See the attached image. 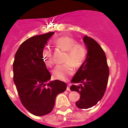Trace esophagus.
<instances>
[{
	"label": "esophagus",
	"instance_id": "esophagus-1",
	"mask_svg": "<svg viewBox=\"0 0 128 128\" xmlns=\"http://www.w3.org/2000/svg\"><path fill=\"white\" fill-rule=\"evenodd\" d=\"M66 90L67 91H70V84H68V87L66 88Z\"/></svg>",
	"mask_w": 128,
	"mask_h": 128
}]
</instances>
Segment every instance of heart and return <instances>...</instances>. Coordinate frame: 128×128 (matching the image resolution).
<instances>
[{"label": "heart", "mask_w": 128, "mask_h": 128, "mask_svg": "<svg viewBox=\"0 0 128 128\" xmlns=\"http://www.w3.org/2000/svg\"><path fill=\"white\" fill-rule=\"evenodd\" d=\"M57 48L66 51L64 64L58 65L52 71L55 78L60 80H66L74 73V67L78 68L85 61L88 55V49L84 44L78 43L76 40L70 36L59 37L53 42ZM43 59L48 68H52L54 65L52 51L48 47L44 48L42 52Z\"/></svg>", "instance_id": "heart-1"}]
</instances>
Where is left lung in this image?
I'll return each mask as SVG.
<instances>
[{
	"instance_id": "8db88e82",
	"label": "left lung",
	"mask_w": 128,
	"mask_h": 128,
	"mask_svg": "<svg viewBox=\"0 0 128 128\" xmlns=\"http://www.w3.org/2000/svg\"><path fill=\"white\" fill-rule=\"evenodd\" d=\"M83 40L88 55L71 80L72 84L70 90L80 95L76 106L80 108H88L95 106L103 97L108 83L109 69L106 54L100 45L88 36H85Z\"/></svg>"
}]
</instances>
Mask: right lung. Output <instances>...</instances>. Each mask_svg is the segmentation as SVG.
<instances>
[{
    "label": "right lung",
    "mask_w": 128,
    "mask_h": 128,
    "mask_svg": "<svg viewBox=\"0 0 128 128\" xmlns=\"http://www.w3.org/2000/svg\"><path fill=\"white\" fill-rule=\"evenodd\" d=\"M54 32L36 35L21 44L13 62V80L20 100L32 114L42 116L49 114L54 107L56 98L64 92L66 83L51 82L42 52Z\"/></svg>",
    "instance_id": "add662e5"
}]
</instances>
